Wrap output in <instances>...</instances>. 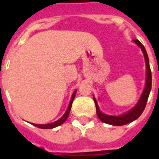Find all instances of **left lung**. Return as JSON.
Returning <instances> with one entry per match:
<instances>
[{
    "instance_id": "1",
    "label": "left lung",
    "mask_w": 159,
    "mask_h": 159,
    "mask_svg": "<svg viewBox=\"0 0 159 159\" xmlns=\"http://www.w3.org/2000/svg\"><path fill=\"white\" fill-rule=\"evenodd\" d=\"M134 42L137 43L140 47L142 51H143V55H144V58H145L146 67H147V78H146L145 87H144L143 94L141 96L140 99H139V102L137 103V105L131 111H129L128 113L125 114V115L120 116H111L102 114L99 110L97 101L93 97L95 105H96V109H97V116H98L99 119L102 122L109 124V125H124L130 123L132 121L135 120L136 119H138L141 116V114L143 113V110L145 108L146 103H147L148 96H149V93H150L151 87H152V74H151L150 67H149L148 54H147V52H146L144 46L138 39H134Z\"/></svg>"
}]
</instances>
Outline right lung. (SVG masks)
Wrapping results in <instances>:
<instances>
[{
	"label": "right lung",
	"instance_id": "obj_1",
	"mask_svg": "<svg viewBox=\"0 0 159 159\" xmlns=\"http://www.w3.org/2000/svg\"><path fill=\"white\" fill-rule=\"evenodd\" d=\"M76 92L77 91H75L73 92V94L72 96V99L70 101V103H69V106L67 107V110L66 111L65 114L62 116V118H60L58 120L55 121L53 123H51V124H47V125H36V124H33L34 125L36 126V127H38V128H40V129H53L55 128V127H57V126L60 125H62L66 121V120L67 119L68 116H69V113H70V111H71V107H72V102H73V100H74V97H75V95H76Z\"/></svg>",
	"mask_w": 159,
	"mask_h": 159
}]
</instances>
